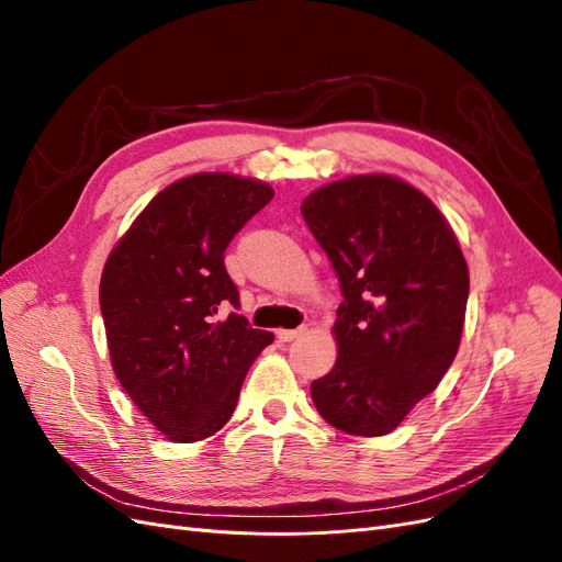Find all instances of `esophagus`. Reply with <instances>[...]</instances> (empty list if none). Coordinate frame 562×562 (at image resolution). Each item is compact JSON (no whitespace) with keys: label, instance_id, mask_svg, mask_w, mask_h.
Instances as JSON below:
<instances>
[{"label":"esophagus","instance_id":"obj_1","mask_svg":"<svg viewBox=\"0 0 562 562\" xmlns=\"http://www.w3.org/2000/svg\"><path fill=\"white\" fill-rule=\"evenodd\" d=\"M304 333H307V328L300 326V328H295V330H279L277 337H279V342H293L295 337H300V335H304Z\"/></svg>","mask_w":562,"mask_h":562}]
</instances>
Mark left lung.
Here are the masks:
<instances>
[{
    "instance_id": "8db88e82",
    "label": "left lung",
    "mask_w": 562,
    "mask_h": 562,
    "mask_svg": "<svg viewBox=\"0 0 562 562\" xmlns=\"http://www.w3.org/2000/svg\"><path fill=\"white\" fill-rule=\"evenodd\" d=\"M302 217L345 297L337 361L312 382V401L339 431L384 436L454 361L469 300L462 248L434 203L391 176L321 187Z\"/></svg>"
}]
</instances>
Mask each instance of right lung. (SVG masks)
<instances>
[{"label": "right lung", "instance_id": "obj_1", "mask_svg": "<svg viewBox=\"0 0 562 562\" xmlns=\"http://www.w3.org/2000/svg\"><path fill=\"white\" fill-rule=\"evenodd\" d=\"M274 196L229 173L168 184L114 246L100 279L116 380L155 427L194 443L232 417L250 363L274 335L236 314L239 291L225 250ZM225 306L235 312L225 319Z\"/></svg>", "mask_w": 562, "mask_h": 562}]
</instances>
